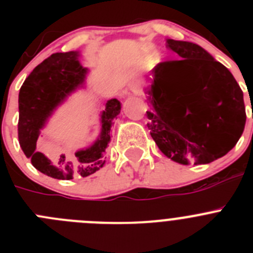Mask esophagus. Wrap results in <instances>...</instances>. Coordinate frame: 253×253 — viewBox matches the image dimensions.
<instances>
[{
  "label": "esophagus",
  "mask_w": 253,
  "mask_h": 253,
  "mask_svg": "<svg viewBox=\"0 0 253 253\" xmlns=\"http://www.w3.org/2000/svg\"><path fill=\"white\" fill-rule=\"evenodd\" d=\"M142 84L140 82H133L131 84H129L128 90L125 92V95L128 96H138L142 95Z\"/></svg>",
  "instance_id": "1"
}]
</instances>
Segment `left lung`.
<instances>
[{
    "label": "left lung",
    "mask_w": 253,
    "mask_h": 253,
    "mask_svg": "<svg viewBox=\"0 0 253 253\" xmlns=\"http://www.w3.org/2000/svg\"><path fill=\"white\" fill-rule=\"evenodd\" d=\"M180 59L152 69L147 124L160 151L181 165H207L237 144L245 129L243 92L227 67L198 44L166 40Z\"/></svg>",
    "instance_id": "1"
}]
</instances>
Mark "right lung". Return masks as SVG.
Masks as SVG:
<instances>
[{
	"mask_svg": "<svg viewBox=\"0 0 253 253\" xmlns=\"http://www.w3.org/2000/svg\"><path fill=\"white\" fill-rule=\"evenodd\" d=\"M80 51L54 53L29 75L19 93V142L33 166L58 180L86 177L105 165V151L110 143L113 120L120 114L118 99L106 102L100 115L99 138L87 148L62 153L42 135L49 118L76 90L84 86L88 69L80 63Z\"/></svg>",
	"mask_w": 253,
	"mask_h": 253,
	"instance_id": "right-lung-1",
	"label": "right lung"
}]
</instances>
